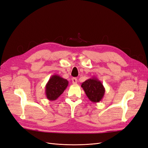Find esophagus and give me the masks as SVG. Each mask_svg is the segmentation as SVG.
Wrapping results in <instances>:
<instances>
[{
	"label": "esophagus",
	"instance_id": "34e87169",
	"mask_svg": "<svg viewBox=\"0 0 148 148\" xmlns=\"http://www.w3.org/2000/svg\"><path fill=\"white\" fill-rule=\"evenodd\" d=\"M72 83L73 84H76L77 83V79L76 78H72Z\"/></svg>",
	"mask_w": 148,
	"mask_h": 148
}]
</instances>
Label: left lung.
Returning a JSON list of instances; mask_svg holds the SVG:
<instances>
[{
	"label": "left lung",
	"mask_w": 148,
	"mask_h": 148,
	"mask_svg": "<svg viewBox=\"0 0 148 148\" xmlns=\"http://www.w3.org/2000/svg\"><path fill=\"white\" fill-rule=\"evenodd\" d=\"M88 99L92 102H99L105 95V89L101 81L96 77L86 80L81 84Z\"/></svg>",
	"instance_id": "left-lung-1"
}]
</instances>
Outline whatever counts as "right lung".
<instances>
[{
	"label": "right lung",
	"mask_w": 148,
	"mask_h": 148,
	"mask_svg": "<svg viewBox=\"0 0 148 148\" xmlns=\"http://www.w3.org/2000/svg\"><path fill=\"white\" fill-rule=\"evenodd\" d=\"M69 81L58 75L51 76L45 86V94L47 98L50 100H56L66 89Z\"/></svg>",
	"instance_id": "obj_1"
}]
</instances>
